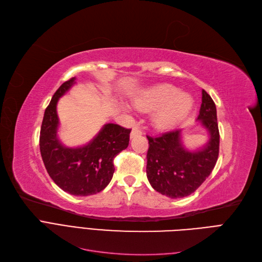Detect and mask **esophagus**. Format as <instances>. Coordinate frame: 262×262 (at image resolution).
<instances>
[{"mask_svg":"<svg viewBox=\"0 0 262 262\" xmlns=\"http://www.w3.org/2000/svg\"><path fill=\"white\" fill-rule=\"evenodd\" d=\"M141 134L142 133H141V130H140V128L138 127V126H135V127L132 130V133H130V138H134V137H136V136H140Z\"/></svg>","mask_w":262,"mask_h":262,"instance_id":"1","label":"esophagus"}]
</instances>
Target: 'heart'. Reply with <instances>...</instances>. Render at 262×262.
<instances>
[{"mask_svg": "<svg viewBox=\"0 0 262 262\" xmlns=\"http://www.w3.org/2000/svg\"><path fill=\"white\" fill-rule=\"evenodd\" d=\"M133 104L142 112L154 111L151 122L156 128L170 129L190 113L192 99L185 92H179L176 87L163 83L141 92Z\"/></svg>", "mask_w": 262, "mask_h": 262, "instance_id": "1", "label": "heart"}]
</instances>
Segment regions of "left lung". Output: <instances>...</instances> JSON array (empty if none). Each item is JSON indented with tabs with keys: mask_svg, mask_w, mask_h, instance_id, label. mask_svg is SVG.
I'll use <instances>...</instances> for the list:
<instances>
[{
	"mask_svg": "<svg viewBox=\"0 0 262 262\" xmlns=\"http://www.w3.org/2000/svg\"><path fill=\"white\" fill-rule=\"evenodd\" d=\"M208 132L206 145L195 151L183 146L182 129L150 137L147 152V177L151 186L173 199L189 196L206 181L217 161L220 134L216 107L205 90L197 119Z\"/></svg>",
	"mask_w": 262,
	"mask_h": 262,
	"instance_id": "left-lung-1",
	"label": "left lung"
}]
</instances>
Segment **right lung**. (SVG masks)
<instances>
[{
	"instance_id": "right-lung-1",
	"label": "right lung",
	"mask_w": 262,
	"mask_h": 262,
	"mask_svg": "<svg viewBox=\"0 0 262 262\" xmlns=\"http://www.w3.org/2000/svg\"><path fill=\"white\" fill-rule=\"evenodd\" d=\"M76 78L62 83L45 111L40 130V152L53 182L74 196H89L103 190L114 173L113 160L129 143L132 129L117 124H105L87 145L67 148L57 138V101L75 83Z\"/></svg>"
}]
</instances>
